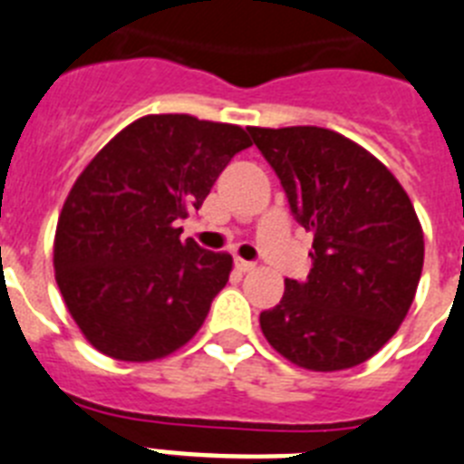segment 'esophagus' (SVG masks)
Returning a JSON list of instances; mask_svg holds the SVG:
<instances>
[{
    "label": "esophagus",
    "instance_id": "34e87169",
    "mask_svg": "<svg viewBox=\"0 0 464 464\" xmlns=\"http://www.w3.org/2000/svg\"><path fill=\"white\" fill-rule=\"evenodd\" d=\"M255 261H245V259H240V256H236V268L240 273H249V271H255Z\"/></svg>",
    "mask_w": 464,
    "mask_h": 464
}]
</instances>
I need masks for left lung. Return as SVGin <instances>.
Returning <instances> with one entry per match:
<instances>
[{"label": "left lung", "instance_id": "obj_1", "mask_svg": "<svg viewBox=\"0 0 464 464\" xmlns=\"http://www.w3.org/2000/svg\"><path fill=\"white\" fill-rule=\"evenodd\" d=\"M313 231V268L285 280L259 317L266 341L292 364L341 372L400 329L425 259L420 221L397 177L348 137L317 126L247 128Z\"/></svg>", "mask_w": 464, "mask_h": 464}]
</instances>
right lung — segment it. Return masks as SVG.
<instances>
[{"label": "right lung", "instance_id": "right-lung-1", "mask_svg": "<svg viewBox=\"0 0 464 464\" xmlns=\"http://www.w3.org/2000/svg\"><path fill=\"white\" fill-rule=\"evenodd\" d=\"M247 147L240 126L149 114L86 165L60 212L53 266L64 305L92 348L121 362H154L203 327L233 259L179 240L177 221L203 205Z\"/></svg>", "mask_w": 464, "mask_h": 464}]
</instances>
